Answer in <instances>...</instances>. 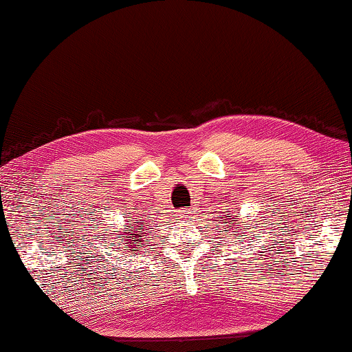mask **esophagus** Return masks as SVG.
<instances>
[{"label": "esophagus", "mask_w": 352, "mask_h": 352, "mask_svg": "<svg viewBox=\"0 0 352 352\" xmlns=\"http://www.w3.org/2000/svg\"><path fill=\"white\" fill-rule=\"evenodd\" d=\"M188 214H190V210H186V208L178 210V217H182V218H188Z\"/></svg>", "instance_id": "1"}]
</instances>
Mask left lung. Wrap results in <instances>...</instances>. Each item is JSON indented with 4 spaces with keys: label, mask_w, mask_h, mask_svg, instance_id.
Listing matches in <instances>:
<instances>
[{
    "label": "left lung",
    "mask_w": 352,
    "mask_h": 352,
    "mask_svg": "<svg viewBox=\"0 0 352 352\" xmlns=\"http://www.w3.org/2000/svg\"><path fill=\"white\" fill-rule=\"evenodd\" d=\"M226 219H229V218H226ZM230 219H232V221H229V224H228V226L229 228H234V226H237V221H239V219H237V217H232V218H230ZM224 229H226V226H224ZM232 232H234V230H232ZM245 234V232H243Z\"/></svg>",
    "instance_id": "8db88e82"
}]
</instances>
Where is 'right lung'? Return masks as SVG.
<instances>
[{"mask_svg":"<svg viewBox=\"0 0 352 352\" xmlns=\"http://www.w3.org/2000/svg\"><path fill=\"white\" fill-rule=\"evenodd\" d=\"M135 221H138V218H135ZM140 224L142 223H135V224L133 223V229H131V232H122V230H117L118 232L117 237L122 240L124 248H131V253H138V250H134V248H140V243L145 245L144 242H148L146 234H150V230L145 226L142 228ZM128 229H129V226H128ZM144 234L146 235L145 238L143 237Z\"/></svg>","mask_w":352,"mask_h":352,"instance_id":"right-lung-1","label":"right lung"}]
</instances>
